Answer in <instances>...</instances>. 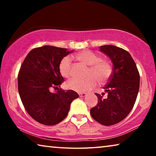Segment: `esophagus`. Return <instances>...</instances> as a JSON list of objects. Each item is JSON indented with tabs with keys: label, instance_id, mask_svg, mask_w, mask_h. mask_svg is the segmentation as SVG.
Instances as JSON below:
<instances>
[{
	"label": "esophagus",
	"instance_id": "esophagus-1",
	"mask_svg": "<svg viewBox=\"0 0 156 156\" xmlns=\"http://www.w3.org/2000/svg\"><path fill=\"white\" fill-rule=\"evenodd\" d=\"M78 95L80 97H84L87 96V94L86 93H80V94H78Z\"/></svg>",
	"mask_w": 156,
	"mask_h": 156
}]
</instances>
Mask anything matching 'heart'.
I'll return each mask as SVG.
<instances>
[{
	"label": "heart",
	"instance_id": "b5f03b06",
	"mask_svg": "<svg viewBox=\"0 0 156 156\" xmlns=\"http://www.w3.org/2000/svg\"><path fill=\"white\" fill-rule=\"evenodd\" d=\"M74 57L81 64L88 66L84 79L73 78L66 83L68 89L78 92L91 90L97 84H104L109 80L112 74V66L109 61L102 59L99 55L90 50H83L75 54ZM60 74L65 78H69L72 74V60L69 56H65L59 63Z\"/></svg>",
	"mask_w": 156,
	"mask_h": 156
}]
</instances>
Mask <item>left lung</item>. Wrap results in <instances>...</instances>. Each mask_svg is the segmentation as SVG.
I'll list each match as a JSON object with an SVG mask.
<instances>
[{"mask_svg": "<svg viewBox=\"0 0 156 156\" xmlns=\"http://www.w3.org/2000/svg\"><path fill=\"white\" fill-rule=\"evenodd\" d=\"M100 51L112 60L113 73L103 87L107 97L104 98L96 94L98 102L91 108L90 113L98 122L110 126L125 119L133 109L139 91L140 74L133 59L126 50L113 45H102Z\"/></svg>", "mask_w": 156, "mask_h": 156, "instance_id": "left-lung-1", "label": "left lung"}]
</instances>
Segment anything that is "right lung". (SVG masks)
Instances as JSON below:
<instances>
[{
    "mask_svg": "<svg viewBox=\"0 0 156 156\" xmlns=\"http://www.w3.org/2000/svg\"><path fill=\"white\" fill-rule=\"evenodd\" d=\"M71 52L54 46L36 47L29 52L20 66L18 89L21 101L28 114L43 125H55L64 120L72 102L79 96L73 90L50 91L64 82L59 63Z\"/></svg>",
    "mask_w": 156,
    "mask_h": 156,
    "instance_id": "right-lung-1",
    "label": "right lung"
}]
</instances>
